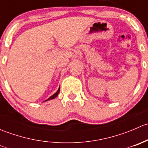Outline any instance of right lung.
Returning <instances> with one entry per match:
<instances>
[{"label":"right lung","instance_id":"obj_1","mask_svg":"<svg viewBox=\"0 0 148 148\" xmlns=\"http://www.w3.org/2000/svg\"><path fill=\"white\" fill-rule=\"evenodd\" d=\"M59 91H60V87L59 88V89H58V90H57V92H56V93H55V94H53V95H52V96H51L50 97H49V99H46V101H48V100H51V99H54V98H56V97L58 96V95H59Z\"/></svg>","mask_w":148,"mask_h":148}]
</instances>
